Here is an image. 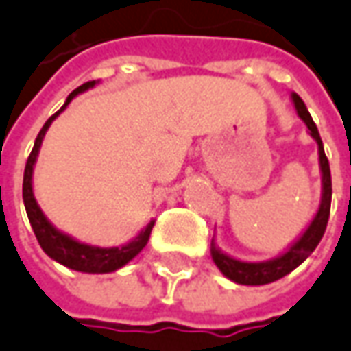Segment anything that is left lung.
<instances>
[{"label":"left lung","mask_w":351,"mask_h":351,"mask_svg":"<svg viewBox=\"0 0 351 351\" xmlns=\"http://www.w3.org/2000/svg\"><path fill=\"white\" fill-rule=\"evenodd\" d=\"M291 102L295 106V112L302 117V121L307 125V133L311 135L313 141L317 143L319 148V168H321V203H319V210L315 213L313 220L309 226L303 230V234L293 243H291L284 253H280L278 257L269 258V261H258V263H249V261H241V258L232 257L224 253L220 247L210 243V255H213L214 265L218 270L224 274L226 278H230L236 284H243V286H263V284H270L276 280L284 278L286 274H290L291 270L298 269L305 258L315 251V247L319 245L321 237H323L324 230H326V222H328V214H330V199H332V181H330V166L324 154L323 141L319 135V129L313 121L311 114L307 112V106L303 104V100L295 93H291Z\"/></svg>","instance_id":"obj_1"}]
</instances>
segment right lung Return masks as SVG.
I'll return each mask as SVG.
<instances>
[{
	"instance_id": "add662e5",
	"label": "right lung",
	"mask_w": 351,
	"mask_h": 351,
	"mask_svg": "<svg viewBox=\"0 0 351 351\" xmlns=\"http://www.w3.org/2000/svg\"><path fill=\"white\" fill-rule=\"evenodd\" d=\"M98 81H90L81 84L79 88H75L65 104L61 106V110H58L56 114L49 117L48 121L44 123V127L40 129L38 137L34 141V147L32 152L27 160V166H25V178H23V201H25V208H27V216L32 226V232L38 239L40 247L44 249V253L49 258H53L56 263H60L67 269L77 270V272H88V274H108V272H114V270L125 267L131 258H135L145 249L148 243V237L152 232V226L154 220H150L137 236L133 237L131 241H127L125 245L121 247H96L88 245V243H82L79 239H75L69 234L58 230L56 226L49 222L46 218V214L42 213L38 201L34 197V189H32V173H34V164L38 158L40 147H42V141L46 137V131L51 125V121L58 117V115L71 104V100L79 94L86 93L88 88L96 86Z\"/></svg>"
}]
</instances>
